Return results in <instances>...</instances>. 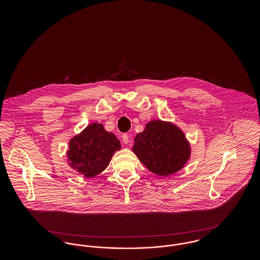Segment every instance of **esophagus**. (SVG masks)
Segmentation results:
<instances>
[{
  "label": "esophagus",
  "instance_id": "obj_1",
  "mask_svg": "<svg viewBox=\"0 0 260 260\" xmlns=\"http://www.w3.org/2000/svg\"><path fill=\"white\" fill-rule=\"evenodd\" d=\"M122 138H123V142H124V144H128L131 142V136L126 135V134H124L123 136H122Z\"/></svg>",
  "mask_w": 260,
  "mask_h": 260
}]
</instances>
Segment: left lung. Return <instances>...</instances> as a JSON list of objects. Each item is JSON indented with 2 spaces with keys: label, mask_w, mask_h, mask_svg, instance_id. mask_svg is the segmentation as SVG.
Segmentation results:
<instances>
[{
  "label": "left lung",
  "mask_w": 260,
  "mask_h": 260,
  "mask_svg": "<svg viewBox=\"0 0 260 260\" xmlns=\"http://www.w3.org/2000/svg\"><path fill=\"white\" fill-rule=\"evenodd\" d=\"M134 153L151 173L169 176L190 159L191 147L184 133L171 122L153 120L135 138Z\"/></svg>",
  "instance_id": "1"
}]
</instances>
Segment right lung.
<instances>
[{
  "instance_id": "right-lung-1",
  "label": "right lung",
  "mask_w": 260,
  "mask_h": 260,
  "mask_svg": "<svg viewBox=\"0 0 260 260\" xmlns=\"http://www.w3.org/2000/svg\"><path fill=\"white\" fill-rule=\"evenodd\" d=\"M120 149V140L114 134L105 131L103 124L92 123L70 139L67 161L73 170L90 178L102 173Z\"/></svg>"
}]
</instances>
